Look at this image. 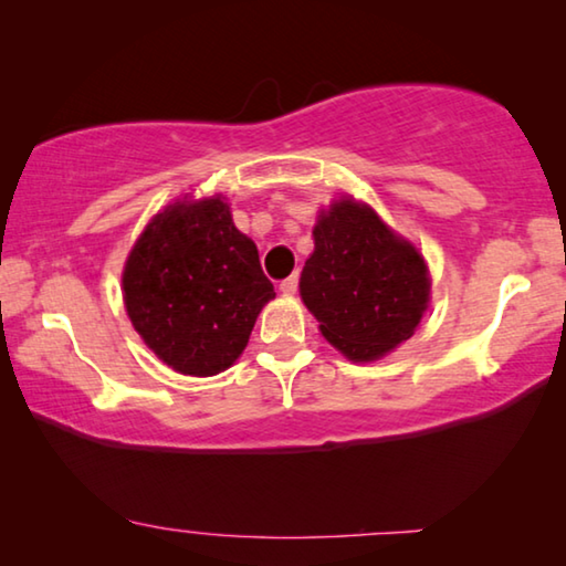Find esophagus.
<instances>
[{
    "instance_id": "esophagus-1",
    "label": "esophagus",
    "mask_w": 566,
    "mask_h": 566,
    "mask_svg": "<svg viewBox=\"0 0 566 566\" xmlns=\"http://www.w3.org/2000/svg\"><path fill=\"white\" fill-rule=\"evenodd\" d=\"M296 286H300V274H292V276H286V280H282L280 290H282V294H294Z\"/></svg>"
}]
</instances>
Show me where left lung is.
I'll list each match as a JSON object with an SVG mask.
<instances>
[{"mask_svg":"<svg viewBox=\"0 0 566 566\" xmlns=\"http://www.w3.org/2000/svg\"><path fill=\"white\" fill-rule=\"evenodd\" d=\"M300 292L327 342L354 361H371L415 334L429 276L415 247L369 207L342 199L314 227Z\"/></svg>","mask_w":566,"mask_h":566,"instance_id":"1","label":"left lung"}]
</instances>
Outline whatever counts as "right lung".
I'll return each instance as SVG.
<instances>
[{"label":"right lung","instance_id":"add662e5","mask_svg":"<svg viewBox=\"0 0 566 566\" xmlns=\"http://www.w3.org/2000/svg\"><path fill=\"white\" fill-rule=\"evenodd\" d=\"M124 304L147 347L181 375L212 377L244 352L274 300L254 242L222 197L175 205L151 219L122 276Z\"/></svg>","mask_w":566,"mask_h":566}]
</instances>
